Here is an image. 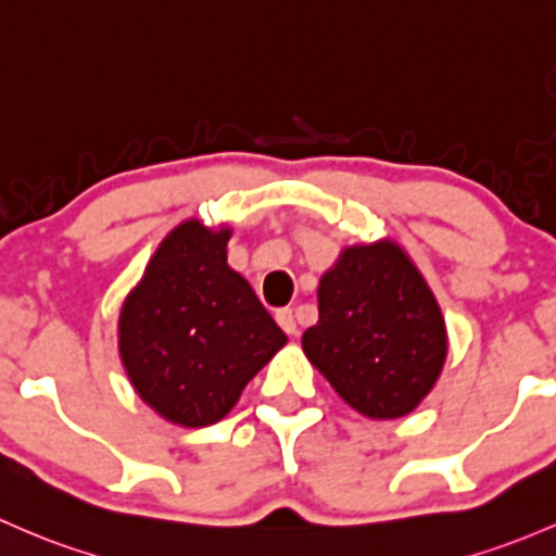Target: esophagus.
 <instances>
[{"mask_svg":"<svg viewBox=\"0 0 556 556\" xmlns=\"http://www.w3.org/2000/svg\"><path fill=\"white\" fill-rule=\"evenodd\" d=\"M277 325L282 327L288 336H298V325H295V314L293 308H279L277 312Z\"/></svg>","mask_w":556,"mask_h":556,"instance_id":"esophagus-1","label":"esophagus"}]
</instances>
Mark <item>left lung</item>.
Returning a JSON list of instances; mask_svg holds the SVG:
<instances>
[{"label": "left lung", "mask_w": 556, "mask_h": 556, "mask_svg": "<svg viewBox=\"0 0 556 556\" xmlns=\"http://www.w3.org/2000/svg\"><path fill=\"white\" fill-rule=\"evenodd\" d=\"M317 303L301 346L338 396L372 420L416 410L445 367L447 327L402 244L343 248L319 279Z\"/></svg>", "instance_id": "1"}]
</instances>
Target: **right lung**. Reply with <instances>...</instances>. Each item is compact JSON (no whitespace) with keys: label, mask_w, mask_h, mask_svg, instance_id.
Masks as SVG:
<instances>
[{"label":"right lung","mask_w":556,"mask_h":556,"mask_svg":"<svg viewBox=\"0 0 556 556\" xmlns=\"http://www.w3.org/2000/svg\"><path fill=\"white\" fill-rule=\"evenodd\" d=\"M229 226L178 224L119 312V356L156 416L186 429L218 424L288 343L242 274L226 263Z\"/></svg>","instance_id":"obj_1"}]
</instances>
